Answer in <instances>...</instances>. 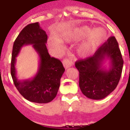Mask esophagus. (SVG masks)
Segmentation results:
<instances>
[{
	"label": "esophagus",
	"instance_id": "34e87169",
	"mask_svg": "<svg viewBox=\"0 0 130 130\" xmlns=\"http://www.w3.org/2000/svg\"><path fill=\"white\" fill-rule=\"evenodd\" d=\"M62 64H63V66L65 67V69H68V68L72 67L74 65L72 61H71L69 59H66V58L62 60Z\"/></svg>",
	"mask_w": 130,
	"mask_h": 130
}]
</instances>
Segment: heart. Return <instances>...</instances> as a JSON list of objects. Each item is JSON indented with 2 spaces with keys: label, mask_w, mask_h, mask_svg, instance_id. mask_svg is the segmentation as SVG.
I'll use <instances>...</instances> for the list:
<instances>
[{
  "label": "heart",
  "mask_w": 130,
  "mask_h": 130,
  "mask_svg": "<svg viewBox=\"0 0 130 130\" xmlns=\"http://www.w3.org/2000/svg\"><path fill=\"white\" fill-rule=\"evenodd\" d=\"M86 39L82 42L77 48V53L81 56H87L95 50L97 46L100 44L106 38V32L103 28H97L91 31V28L88 26H82L76 28L74 32L65 37L68 42H77L86 36ZM54 46L62 48V44L58 40L53 42Z\"/></svg>",
  "instance_id": "1"
}]
</instances>
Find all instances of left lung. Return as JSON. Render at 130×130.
I'll use <instances>...</instances> for the list:
<instances>
[{
    "instance_id": "1",
    "label": "left lung",
    "mask_w": 130,
    "mask_h": 130,
    "mask_svg": "<svg viewBox=\"0 0 130 130\" xmlns=\"http://www.w3.org/2000/svg\"><path fill=\"white\" fill-rule=\"evenodd\" d=\"M109 61L106 69L103 63ZM79 87L82 93L92 100H102L115 90L120 81L123 60L115 37H110L93 56L78 60Z\"/></svg>"
}]
</instances>
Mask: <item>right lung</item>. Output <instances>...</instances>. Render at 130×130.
Returning <instances> with one entry per match:
<instances>
[{
  "mask_svg": "<svg viewBox=\"0 0 130 130\" xmlns=\"http://www.w3.org/2000/svg\"><path fill=\"white\" fill-rule=\"evenodd\" d=\"M47 35L38 22L30 24L22 30L14 42L11 61V75L17 89L27 100L48 103L56 98L65 72L62 62L50 56L46 48ZM32 45L39 56V67L32 79L19 80L16 76L15 58L24 45Z\"/></svg>",
  "mask_w": 130,
  "mask_h": 130,
  "instance_id": "1",
  "label": "right lung"
}]
</instances>
